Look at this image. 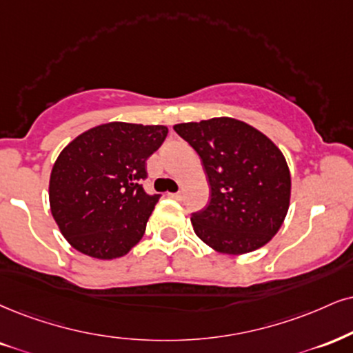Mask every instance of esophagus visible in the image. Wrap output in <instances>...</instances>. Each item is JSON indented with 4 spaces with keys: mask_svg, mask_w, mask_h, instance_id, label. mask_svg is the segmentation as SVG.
<instances>
[{
    "mask_svg": "<svg viewBox=\"0 0 353 353\" xmlns=\"http://www.w3.org/2000/svg\"><path fill=\"white\" fill-rule=\"evenodd\" d=\"M168 196L172 199H175V201H183V194L181 193H170Z\"/></svg>",
    "mask_w": 353,
    "mask_h": 353,
    "instance_id": "esophagus-1",
    "label": "esophagus"
}]
</instances>
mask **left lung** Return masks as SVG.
<instances>
[{"label":"left lung","mask_w":353,"mask_h":353,"mask_svg":"<svg viewBox=\"0 0 353 353\" xmlns=\"http://www.w3.org/2000/svg\"><path fill=\"white\" fill-rule=\"evenodd\" d=\"M173 129L201 157L211 186L210 203L191 214L196 236L229 255L254 252L272 241L290 208L291 176L281 150L232 117Z\"/></svg>","instance_id":"8db88e82"}]
</instances>
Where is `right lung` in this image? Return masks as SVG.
Masks as SVG:
<instances>
[{"label": "right lung", "mask_w": 353, "mask_h": 353, "mask_svg": "<svg viewBox=\"0 0 353 353\" xmlns=\"http://www.w3.org/2000/svg\"><path fill=\"white\" fill-rule=\"evenodd\" d=\"M167 134L165 125L108 123L60 152L50 173V211L73 249L111 260L141 241L160 198L142 188L147 159Z\"/></svg>", "instance_id": "add662e5"}]
</instances>
